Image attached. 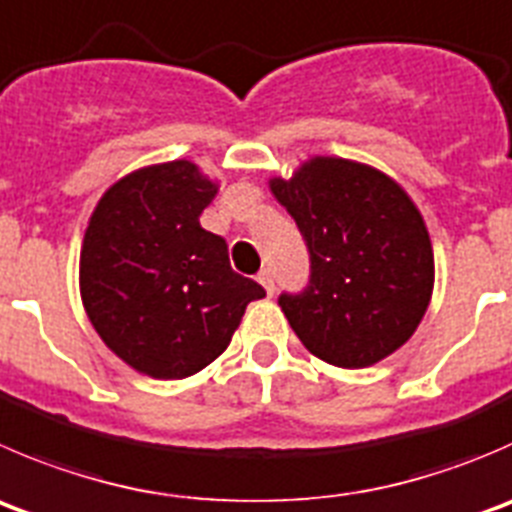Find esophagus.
Returning <instances> with one entry per match:
<instances>
[{
    "label": "esophagus",
    "mask_w": 512,
    "mask_h": 512,
    "mask_svg": "<svg viewBox=\"0 0 512 512\" xmlns=\"http://www.w3.org/2000/svg\"><path fill=\"white\" fill-rule=\"evenodd\" d=\"M257 282H260V285L265 287L267 295H272V292H275V277H272L270 267H265V270H260V275H257Z\"/></svg>",
    "instance_id": "esophagus-1"
}]
</instances>
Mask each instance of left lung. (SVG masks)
<instances>
[{
    "instance_id": "left-lung-1",
    "label": "left lung",
    "mask_w": 512,
    "mask_h": 512,
    "mask_svg": "<svg viewBox=\"0 0 512 512\" xmlns=\"http://www.w3.org/2000/svg\"><path fill=\"white\" fill-rule=\"evenodd\" d=\"M270 192L310 250V285L280 307L302 345L335 367H370L418 330L435 257L418 205L365 162L315 155Z\"/></svg>"
}]
</instances>
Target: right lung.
<instances>
[{"instance_id": "right-lung-1", "label": "right lung", "mask_w": 512, "mask_h": 512, "mask_svg": "<svg viewBox=\"0 0 512 512\" xmlns=\"http://www.w3.org/2000/svg\"><path fill=\"white\" fill-rule=\"evenodd\" d=\"M217 180L190 160L119 177L94 207L79 252V295L104 345L132 370L182 380L222 355L265 290L232 272L200 225Z\"/></svg>"}]
</instances>
